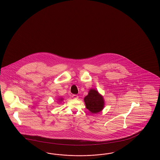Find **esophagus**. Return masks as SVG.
<instances>
[{"instance_id":"34e87169","label":"esophagus","mask_w":160,"mask_h":160,"mask_svg":"<svg viewBox=\"0 0 160 160\" xmlns=\"http://www.w3.org/2000/svg\"><path fill=\"white\" fill-rule=\"evenodd\" d=\"M72 98L74 99H78V95H72Z\"/></svg>"}]
</instances>
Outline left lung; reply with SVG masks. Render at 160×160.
<instances>
[{
    "mask_svg": "<svg viewBox=\"0 0 160 160\" xmlns=\"http://www.w3.org/2000/svg\"><path fill=\"white\" fill-rule=\"evenodd\" d=\"M87 109L91 113H97L101 112L104 107L103 97L95 89H90L88 95L84 99Z\"/></svg>",
    "mask_w": 160,
    "mask_h": 160,
    "instance_id": "left-lung-1",
    "label": "left lung"
}]
</instances>
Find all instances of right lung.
I'll return each mask as SVG.
<instances>
[{"label": "right lung", "mask_w": 160, "mask_h": 160, "mask_svg": "<svg viewBox=\"0 0 160 160\" xmlns=\"http://www.w3.org/2000/svg\"><path fill=\"white\" fill-rule=\"evenodd\" d=\"M59 101H63V98H59Z\"/></svg>", "instance_id": "right-lung-1"}]
</instances>
